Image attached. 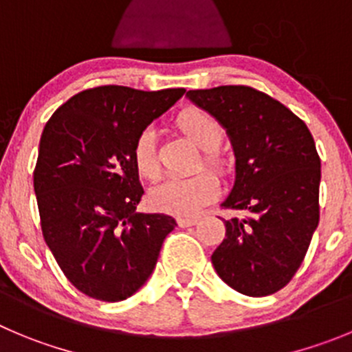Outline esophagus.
I'll use <instances>...</instances> for the list:
<instances>
[{
	"mask_svg": "<svg viewBox=\"0 0 352 352\" xmlns=\"http://www.w3.org/2000/svg\"><path fill=\"white\" fill-rule=\"evenodd\" d=\"M198 217H177V224L180 228H189V226H196L198 224Z\"/></svg>",
	"mask_w": 352,
	"mask_h": 352,
	"instance_id": "34e87169",
	"label": "esophagus"
}]
</instances>
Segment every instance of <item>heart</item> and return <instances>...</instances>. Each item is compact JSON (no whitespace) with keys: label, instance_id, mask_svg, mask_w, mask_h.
<instances>
[{"label":"heart","instance_id":"obj_1","mask_svg":"<svg viewBox=\"0 0 352 352\" xmlns=\"http://www.w3.org/2000/svg\"><path fill=\"white\" fill-rule=\"evenodd\" d=\"M177 128L187 139L201 149L205 165L215 170L226 168V157L217 149L224 137V128L208 111L199 107H186L175 120ZM133 166L144 179L154 180L160 175L156 135L153 128H144L131 146ZM201 163V161H199ZM198 163V165H199ZM219 195V180L208 170H198L186 177H172L151 191V205L172 215H195Z\"/></svg>","mask_w":352,"mask_h":352}]
</instances>
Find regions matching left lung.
<instances>
[{"mask_svg":"<svg viewBox=\"0 0 352 352\" xmlns=\"http://www.w3.org/2000/svg\"><path fill=\"white\" fill-rule=\"evenodd\" d=\"M189 100L221 121L236 156L224 208L226 238L212 255L222 281L248 297L290 283L320 222L321 161L304 121L264 91L243 85L189 90Z\"/></svg>","mask_w":352,"mask_h":352,"instance_id":"left-lung-1","label":"left lung"}]
</instances>
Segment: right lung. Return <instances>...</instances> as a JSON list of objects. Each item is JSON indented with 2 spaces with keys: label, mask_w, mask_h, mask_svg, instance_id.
Instances as JSON below:
<instances>
[{
  "label": "right lung",
  "mask_w": 352,
  "mask_h": 352,
  "mask_svg": "<svg viewBox=\"0 0 352 352\" xmlns=\"http://www.w3.org/2000/svg\"><path fill=\"white\" fill-rule=\"evenodd\" d=\"M186 94L106 85L62 104L39 140L34 192L43 238L81 294L120 302L147 281L166 234L165 213H137L144 195L131 146Z\"/></svg>",
  "instance_id": "add662e5"
}]
</instances>
